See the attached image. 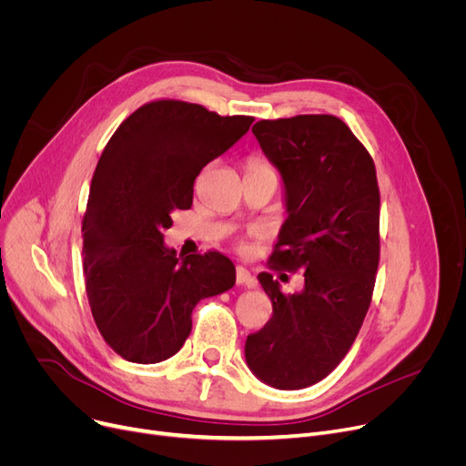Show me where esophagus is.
I'll return each mask as SVG.
<instances>
[{"label": "esophagus", "instance_id": "1", "mask_svg": "<svg viewBox=\"0 0 466 466\" xmlns=\"http://www.w3.org/2000/svg\"><path fill=\"white\" fill-rule=\"evenodd\" d=\"M236 283H238V285H248V287H251V285H253V276H251V272L246 270V268H243V266H238V268H236Z\"/></svg>", "mask_w": 466, "mask_h": 466}]
</instances>
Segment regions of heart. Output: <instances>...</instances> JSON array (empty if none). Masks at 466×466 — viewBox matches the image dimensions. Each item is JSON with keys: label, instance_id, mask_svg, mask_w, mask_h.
I'll return each mask as SVG.
<instances>
[{"label": "heart", "instance_id": "heart-1", "mask_svg": "<svg viewBox=\"0 0 466 466\" xmlns=\"http://www.w3.org/2000/svg\"><path fill=\"white\" fill-rule=\"evenodd\" d=\"M260 167H268V166L262 164V162H258V160H251V162H249V169H260Z\"/></svg>", "mask_w": 466, "mask_h": 466}]
</instances>
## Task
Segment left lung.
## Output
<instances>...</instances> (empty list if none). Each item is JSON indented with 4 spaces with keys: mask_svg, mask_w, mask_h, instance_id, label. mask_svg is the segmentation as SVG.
<instances>
[{
    "mask_svg": "<svg viewBox=\"0 0 466 466\" xmlns=\"http://www.w3.org/2000/svg\"><path fill=\"white\" fill-rule=\"evenodd\" d=\"M253 134L285 185L287 218L272 268L304 272V289L283 295L272 274H258L274 313L248 336L246 360L268 385L304 389L348 355L372 302L380 262L376 166L332 115L260 120Z\"/></svg>",
    "mask_w": 466,
    "mask_h": 466,
    "instance_id": "left-lung-1",
    "label": "left lung"
}]
</instances>
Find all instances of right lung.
Instances as JSON below:
<instances>
[{
  "label": "right lung",
  "instance_id": "right-lung-1",
  "mask_svg": "<svg viewBox=\"0 0 466 466\" xmlns=\"http://www.w3.org/2000/svg\"><path fill=\"white\" fill-rule=\"evenodd\" d=\"M253 120L158 100L134 111L106 145L83 218V270L96 327L122 359L155 364L176 355L194 306L234 287L230 258L217 251L181 258L164 246V230L171 213L192 206L202 167Z\"/></svg>",
  "mask_w": 466,
  "mask_h": 466
}]
</instances>
